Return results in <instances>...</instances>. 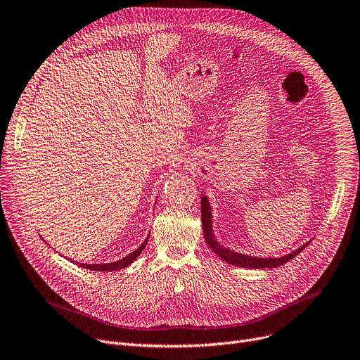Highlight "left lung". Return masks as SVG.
I'll use <instances>...</instances> for the list:
<instances>
[{
    "instance_id": "1",
    "label": "left lung",
    "mask_w": 360,
    "mask_h": 360,
    "mask_svg": "<svg viewBox=\"0 0 360 360\" xmlns=\"http://www.w3.org/2000/svg\"><path fill=\"white\" fill-rule=\"evenodd\" d=\"M201 224H202V231H205V238L209 244V247L213 250V252L225 260L229 264H233V266H241V268H252V269H262V268H276L281 266V264L287 263L288 260L294 259L297 255H299L302 250L309 244H303L300 248L294 250L292 253L285 255L283 257H253V256H247L241 253H236L232 250L224 247L219 244L213 236V229H212V209H210V202L207 197L202 195L201 197Z\"/></svg>"
}]
</instances>
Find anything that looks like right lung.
Returning <instances> with one entry per match:
<instances>
[{
    "label": "right lung",
    "mask_w": 360,
    "mask_h": 360,
    "mask_svg": "<svg viewBox=\"0 0 360 360\" xmlns=\"http://www.w3.org/2000/svg\"><path fill=\"white\" fill-rule=\"evenodd\" d=\"M147 241H148V238L139 245L135 252H132L131 255H128L127 257H123V259H120V260H117V262H113V263H103V264H88V263H81V266L82 268H86V269H89V271H98V272H110V271H119V269H123V268H127V266H129V264L143 253V250L146 248V244H147Z\"/></svg>",
    "instance_id": "obj_1"
}]
</instances>
